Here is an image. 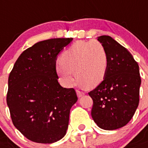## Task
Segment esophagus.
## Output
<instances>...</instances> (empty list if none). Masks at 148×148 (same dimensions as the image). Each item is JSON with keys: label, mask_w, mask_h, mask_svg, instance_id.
<instances>
[{"label": "esophagus", "mask_w": 148, "mask_h": 148, "mask_svg": "<svg viewBox=\"0 0 148 148\" xmlns=\"http://www.w3.org/2000/svg\"><path fill=\"white\" fill-rule=\"evenodd\" d=\"M77 97H79V98H80V97H82L84 95V93L80 90H77Z\"/></svg>", "instance_id": "esophagus-1"}]
</instances>
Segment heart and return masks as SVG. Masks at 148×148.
Returning a JSON list of instances; mask_svg holds the SVG:
<instances>
[{
    "label": "heart",
    "mask_w": 148,
    "mask_h": 148,
    "mask_svg": "<svg viewBox=\"0 0 148 148\" xmlns=\"http://www.w3.org/2000/svg\"><path fill=\"white\" fill-rule=\"evenodd\" d=\"M61 59L56 63V71L64 84L71 85L76 73L78 82L87 88L104 80L109 62L106 49L98 41H78L64 51Z\"/></svg>",
    "instance_id": "obj_1"
}]
</instances>
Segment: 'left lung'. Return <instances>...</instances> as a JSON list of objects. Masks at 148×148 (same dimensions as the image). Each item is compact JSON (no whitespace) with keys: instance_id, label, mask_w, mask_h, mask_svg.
Instances as JSON below:
<instances>
[{"instance_id":"left-lung-1","label":"left lung","mask_w":148,"mask_h":148,"mask_svg":"<svg viewBox=\"0 0 148 148\" xmlns=\"http://www.w3.org/2000/svg\"><path fill=\"white\" fill-rule=\"evenodd\" d=\"M97 40L106 49L109 62L104 80L89 93L93 101L91 116L102 129L116 130L128 124L138 106L139 66L112 37L101 36Z\"/></svg>"}]
</instances>
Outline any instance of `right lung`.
<instances>
[{"label": "right lung", "instance_id": "add662e5", "mask_svg": "<svg viewBox=\"0 0 148 148\" xmlns=\"http://www.w3.org/2000/svg\"><path fill=\"white\" fill-rule=\"evenodd\" d=\"M72 40L36 43L20 55L9 75L7 103L12 122L32 141L51 144L66 134L77 97L74 89L59 84L55 65L58 55Z\"/></svg>", "mask_w": 148, "mask_h": 148}]
</instances>
